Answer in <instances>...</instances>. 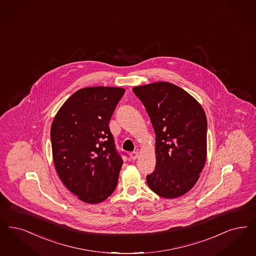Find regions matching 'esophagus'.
Wrapping results in <instances>:
<instances>
[{"mask_svg": "<svg viewBox=\"0 0 256 256\" xmlns=\"http://www.w3.org/2000/svg\"><path fill=\"white\" fill-rule=\"evenodd\" d=\"M130 159L134 161V160H136V159L138 158V156H139V155H138V152H133L130 154Z\"/></svg>", "mask_w": 256, "mask_h": 256, "instance_id": "esophagus-1", "label": "esophagus"}]
</instances>
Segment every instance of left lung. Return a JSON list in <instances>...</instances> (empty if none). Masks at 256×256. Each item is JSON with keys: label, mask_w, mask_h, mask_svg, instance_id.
<instances>
[{"label": "left lung", "mask_w": 256, "mask_h": 256, "mask_svg": "<svg viewBox=\"0 0 256 256\" xmlns=\"http://www.w3.org/2000/svg\"><path fill=\"white\" fill-rule=\"evenodd\" d=\"M156 134V166L146 183L156 194L177 198L197 182L206 158L208 123L201 104L181 88L158 82L135 86Z\"/></svg>", "instance_id": "8db88e82"}]
</instances>
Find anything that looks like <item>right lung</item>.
Wrapping results in <instances>:
<instances>
[{
  "mask_svg": "<svg viewBox=\"0 0 256 256\" xmlns=\"http://www.w3.org/2000/svg\"><path fill=\"white\" fill-rule=\"evenodd\" d=\"M124 93L121 88H82L64 102L53 120L50 138L57 174L86 203L102 202L118 183L123 160L108 124Z\"/></svg>",
  "mask_w": 256,
  "mask_h": 256,
  "instance_id": "right-lung-1",
  "label": "right lung"
}]
</instances>
